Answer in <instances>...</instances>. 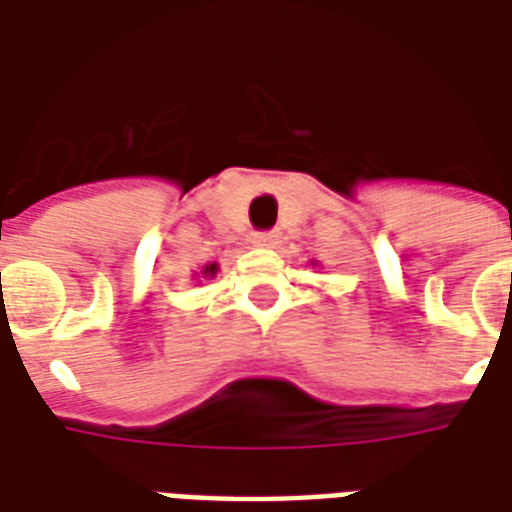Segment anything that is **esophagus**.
Wrapping results in <instances>:
<instances>
[{
	"instance_id": "34e87169",
	"label": "esophagus",
	"mask_w": 512,
	"mask_h": 512,
	"mask_svg": "<svg viewBox=\"0 0 512 512\" xmlns=\"http://www.w3.org/2000/svg\"><path fill=\"white\" fill-rule=\"evenodd\" d=\"M253 242H256L259 248H270V245H275V234H270V231H259V234L253 237Z\"/></svg>"
}]
</instances>
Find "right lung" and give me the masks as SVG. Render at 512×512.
I'll use <instances>...</instances> for the list:
<instances>
[{
    "mask_svg": "<svg viewBox=\"0 0 512 512\" xmlns=\"http://www.w3.org/2000/svg\"><path fill=\"white\" fill-rule=\"evenodd\" d=\"M215 270H218L215 264H207V267H204V275H215Z\"/></svg>",
    "mask_w": 512,
    "mask_h": 512,
    "instance_id": "right-lung-1",
    "label": "right lung"
}]
</instances>
